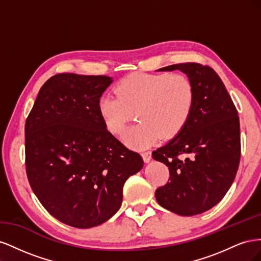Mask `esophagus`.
Wrapping results in <instances>:
<instances>
[{
  "label": "esophagus",
  "instance_id": "esophagus-1",
  "mask_svg": "<svg viewBox=\"0 0 261 261\" xmlns=\"http://www.w3.org/2000/svg\"><path fill=\"white\" fill-rule=\"evenodd\" d=\"M141 155H143V159L146 163L151 160V151H143L141 152Z\"/></svg>",
  "mask_w": 261,
  "mask_h": 261
}]
</instances>
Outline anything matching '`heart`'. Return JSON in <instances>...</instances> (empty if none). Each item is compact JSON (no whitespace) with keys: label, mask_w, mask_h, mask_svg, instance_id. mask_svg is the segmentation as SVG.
<instances>
[{"label":"heart","mask_w":261,"mask_h":261,"mask_svg":"<svg viewBox=\"0 0 261 261\" xmlns=\"http://www.w3.org/2000/svg\"><path fill=\"white\" fill-rule=\"evenodd\" d=\"M114 92L100 98V117L110 133L120 136L136 111L140 121L124 136L126 144L136 148L177 136L196 101L195 86L183 74L134 73L118 82Z\"/></svg>","instance_id":"obj_1"}]
</instances>
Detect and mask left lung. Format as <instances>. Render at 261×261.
Segmentation results:
<instances>
[{
  "instance_id": "left-lung-1",
  "label": "left lung",
  "mask_w": 261,
  "mask_h": 261,
  "mask_svg": "<svg viewBox=\"0 0 261 261\" xmlns=\"http://www.w3.org/2000/svg\"><path fill=\"white\" fill-rule=\"evenodd\" d=\"M196 90L193 114L175 138L152 152L169 168L170 178L156 188L160 206L191 217L215 207L230 189L241 159L240 118L219 75L208 65L180 63Z\"/></svg>"
}]
</instances>
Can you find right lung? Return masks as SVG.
Returning <instances> with one entry per match:
<instances>
[{
	"instance_id": "1",
	"label": "right lung",
	"mask_w": 261,
	"mask_h": 261,
	"mask_svg": "<svg viewBox=\"0 0 261 261\" xmlns=\"http://www.w3.org/2000/svg\"><path fill=\"white\" fill-rule=\"evenodd\" d=\"M108 76L58 74L39 90L25 124L26 173L51 216L77 228L102 224L120 209L123 186L144 167L102 122Z\"/></svg>"
}]
</instances>
